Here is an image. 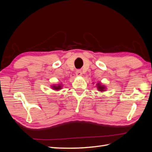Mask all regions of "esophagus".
<instances>
[{
	"label": "esophagus",
	"mask_w": 152,
	"mask_h": 152,
	"mask_svg": "<svg viewBox=\"0 0 152 152\" xmlns=\"http://www.w3.org/2000/svg\"><path fill=\"white\" fill-rule=\"evenodd\" d=\"M75 73H76V76L77 77H81L82 75V72L80 70H77Z\"/></svg>",
	"instance_id": "34e87169"
}]
</instances>
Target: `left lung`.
<instances>
[{
	"instance_id": "8db88e82",
	"label": "left lung",
	"mask_w": 152,
	"mask_h": 152,
	"mask_svg": "<svg viewBox=\"0 0 152 152\" xmlns=\"http://www.w3.org/2000/svg\"><path fill=\"white\" fill-rule=\"evenodd\" d=\"M96 87H97V89L100 92H104L107 90V87H106V86L103 85L102 84V82H98V83L96 84Z\"/></svg>"
}]
</instances>
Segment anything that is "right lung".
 Instances as JSON below:
<instances>
[{"label": "right lung", "instance_id": "add662e5", "mask_svg": "<svg viewBox=\"0 0 152 152\" xmlns=\"http://www.w3.org/2000/svg\"><path fill=\"white\" fill-rule=\"evenodd\" d=\"M63 88V86L62 84H56V85H52L51 86V89L55 91H59L61 90Z\"/></svg>", "mask_w": 152, "mask_h": 152}]
</instances>
